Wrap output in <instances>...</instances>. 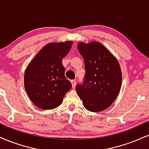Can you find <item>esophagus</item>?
Wrapping results in <instances>:
<instances>
[{
	"label": "esophagus",
	"mask_w": 149,
	"mask_h": 149,
	"mask_svg": "<svg viewBox=\"0 0 149 149\" xmlns=\"http://www.w3.org/2000/svg\"><path fill=\"white\" fill-rule=\"evenodd\" d=\"M71 85H72V88H74L76 87V82L75 80H71Z\"/></svg>",
	"instance_id": "1"
}]
</instances>
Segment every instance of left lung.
<instances>
[{"label": "left lung", "instance_id": "left-lung-1", "mask_svg": "<svg viewBox=\"0 0 149 149\" xmlns=\"http://www.w3.org/2000/svg\"><path fill=\"white\" fill-rule=\"evenodd\" d=\"M77 47L84 59L86 71L83 84L77 85V94L87 110L102 111L111 105L120 90L119 62L100 42H81Z\"/></svg>", "mask_w": 149, "mask_h": 149}]
</instances>
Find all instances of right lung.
<instances>
[{"label": "right lung", "instance_id": "obj_1", "mask_svg": "<svg viewBox=\"0 0 149 149\" xmlns=\"http://www.w3.org/2000/svg\"><path fill=\"white\" fill-rule=\"evenodd\" d=\"M73 41L49 42L28 64L24 72V88L33 103L43 110L55 109L71 88L64 76L62 59L69 53Z\"/></svg>", "mask_w": 149, "mask_h": 149}]
</instances>
